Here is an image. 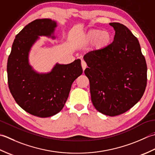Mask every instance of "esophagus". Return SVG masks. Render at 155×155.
<instances>
[{"instance_id":"34e87169","label":"esophagus","mask_w":155,"mask_h":155,"mask_svg":"<svg viewBox=\"0 0 155 155\" xmlns=\"http://www.w3.org/2000/svg\"><path fill=\"white\" fill-rule=\"evenodd\" d=\"M81 67H82V69H83L84 71L87 68V65L86 64V62H85L84 61H81Z\"/></svg>"}]
</instances>
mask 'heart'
<instances>
[{
	"label": "heart",
	"mask_w": 155,
	"mask_h": 155,
	"mask_svg": "<svg viewBox=\"0 0 155 155\" xmlns=\"http://www.w3.org/2000/svg\"><path fill=\"white\" fill-rule=\"evenodd\" d=\"M112 35L108 31L101 29H90L81 34L78 38L77 42L79 45L84 46L92 43L94 50L102 51L108 47L112 42Z\"/></svg>",
	"instance_id": "heart-1"
}]
</instances>
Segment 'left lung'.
<instances>
[{
  "instance_id": "8db88e82",
  "label": "left lung",
  "mask_w": 155,
  "mask_h": 155,
  "mask_svg": "<svg viewBox=\"0 0 155 155\" xmlns=\"http://www.w3.org/2000/svg\"><path fill=\"white\" fill-rule=\"evenodd\" d=\"M113 42L102 51L87 53L84 73L90 81L91 99L97 111L115 116L130 110L145 91L147 67L139 42L125 25L109 24Z\"/></svg>"
}]
</instances>
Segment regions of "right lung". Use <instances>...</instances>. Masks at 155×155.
Listing matches in <instances>:
<instances>
[{
    "instance_id": "1",
    "label": "right lung",
    "mask_w": 155,
    "mask_h": 155,
    "mask_svg": "<svg viewBox=\"0 0 155 155\" xmlns=\"http://www.w3.org/2000/svg\"><path fill=\"white\" fill-rule=\"evenodd\" d=\"M55 21L36 19L15 37L7 62L8 84L12 96L25 111L41 118L50 117L64 107L72 83L83 73L81 60L71 64L56 63L47 73L35 70L29 53L40 37L55 39Z\"/></svg>"
}]
</instances>
